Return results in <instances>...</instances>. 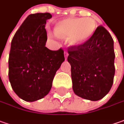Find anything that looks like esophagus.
<instances>
[{
    "instance_id": "1",
    "label": "esophagus",
    "mask_w": 124,
    "mask_h": 124,
    "mask_svg": "<svg viewBox=\"0 0 124 124\" xmlns=\"http://www.w3.org/2000/svg\"><path fill=\"white\" fill-rule=\"evenodd\" d=\"M68 55H69V54H68V52L64 51V58H65V60H67V59Z\"/></svg>"
}]
</instances>
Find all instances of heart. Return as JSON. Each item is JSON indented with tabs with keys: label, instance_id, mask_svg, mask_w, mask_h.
Masks as SVG:
<instances>
[{
	"label": "heart",
	"instance_id": "1",
	"mask_svg": "<svg viewBox=\"0 0 124 124\" xmlns=\"http://www.w3.org/2000/svg\"><path fill=\"white\" fill-rule=\"evenodd\" d=\"M96 24L91 18H67L57 22L54 34L57 37L68 36V42L78 46L89 40L95 32Z\"/></svg>",
	"mask_w": 124,
	"mask_h": 124
}]
</instances>
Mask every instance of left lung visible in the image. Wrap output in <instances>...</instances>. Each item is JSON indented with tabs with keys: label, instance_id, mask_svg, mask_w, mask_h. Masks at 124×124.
<instances>
[{
	"label": "left lung",
	"instance_id": "1",
	"mask_svg": "<svg viewBox=\"0 0 124 124\" xmlns=\"http://www.w3.org/2000/svg\"><path fill=\"white\" fill-rule=\"evenodd\" d=\"M73 90L77 96L99 101L108 94L115 73L114 41L109 32L99 26L85 44L68 48Z\"/></svg>",
	"mask_w": 124,
	"mask_h": 124
}]
</instances>
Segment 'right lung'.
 Segmentation results:
<instances>
[{
    "instance_id": "add662e5",
    "label": "right lung",
    "mask_w": 124,
    "mask_h": 124,
    "mask_svg": "<svg viewBox=\"0 0 124 124\" xmlns=\"http://www.w3.org/2000/svg\"><path fill=\"white\" fill-rule=\"evenodd\" d=\"M50 13L30 14L16 32L9 55V80L21 99L32 102L49 93L56 71L64 61V51L46 47V20Z\"/></svg>"
}]
</instances>
